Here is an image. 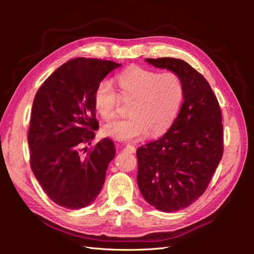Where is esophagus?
Masks as SVG:
<instances>
[{
	"label": "esophagus",
	"instance_id": "34e87169",
	"mask_svg": "<svg viewBox=\"0 0 254 254\" xmlns=\"http://www.w3.org/2000/svg\"><path fill=\"white\" fill-rule=\"evenodd\" d=\"M123 151L127 152V153H133V152H135V147L133 145L127 144V145H125V147L123 148Z\"/></svg>",
	"mask_w": 254,
	"mask_h": 254
}]
</instances>
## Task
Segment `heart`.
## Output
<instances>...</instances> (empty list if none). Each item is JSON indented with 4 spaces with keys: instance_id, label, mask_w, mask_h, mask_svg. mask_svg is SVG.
<instances>
[{
    "instance_id": "heart-1",
    "label": "heart",
    "mask_w": 254,
    "mask_h": 254,
    "mask_svg": "<svg viewBox=\"0 0 254 254\" xmlns=\"http://www.w3.org/2000/svg\"><path fill=\"white\" fill-rule=\"evenodd\" d=\"M124 98H132L130 115L112 120L103 126L104 135L121 141H135L149 131L159 134L173 124L184 97L183 81L173 72L159 74L142 66H130L115 77ZM119 94L108 79H103L94 92V107L104 119L117 112Z\"/></svg>"
}]
</instances>
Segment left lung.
<instances>
[{
	"label": "left lung",
	"instance_id": "1",
	"mask_svg": "<svg viewBox=\"0 0 254 254\" xmlns=\"http://www.w3.org/2000/svg\"><path fill=\"white\" fill-rule=\"evenodd\" d=\"M145 61L179 75L184 86L183 104L168 131L136 149V181L142 196L159 211L176 212L204 193L220 162L221 111L209 82L186 61Z\"/></svg>",
	"mask_w": 254,
	"mask_h": 254
}]
</instances>
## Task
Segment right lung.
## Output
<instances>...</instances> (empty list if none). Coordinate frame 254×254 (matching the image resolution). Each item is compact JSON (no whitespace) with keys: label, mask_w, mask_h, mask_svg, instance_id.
I'll list each match as a JSON object with an SVG mask.
<instances>
[{"label":"right lung","mask_w":254,"mask_h":254,"mask_svg":"<svg viewBox=\"0 0 254 254\" xmlns=\"http://www.w3.org/2000/svg\"><path fill=\"white\" fill-rule=\"evenodd\" d=\"M119 66L109 60L75 58L60 65L36 93L27 136L30 167L47 195L60 206H88L103 189L115 157L114 143L106 137L86 157L79 148L91 143L98 128L97 84Z\"/></svg>","instance_id":"1"}]
</instances>
